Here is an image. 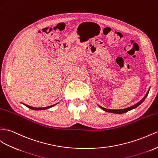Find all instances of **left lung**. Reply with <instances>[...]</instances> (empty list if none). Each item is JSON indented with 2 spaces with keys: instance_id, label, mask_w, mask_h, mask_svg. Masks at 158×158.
<instances>
[{
  "instance_id": "8db88e82",
  "label": "left lung",
  "mask_w": 158,
  "mask_h": 158,
  "mask_svg": "<svg viewBox=\"0 0 158 158\" xmlns=\"http://www.w3.org/2000/svg\"><path fill=\"white\" fill-rule=\"evenodd\" d=\"M149 89L148 91L147 94H146V95H145L144 96V98H143L142 99H141V101H139V102L138 103H137L136 104L133 105V106H131V107H129L125 108V109H122V110H108V109L104 108V107H102V106H99V105H98V106H99L101 109H102V110H103V111H106V112L113 113V114H124V113H125V112H127V111H130V110H133V109L136 108L137 106H139V105H140L141 103H142V102H143V101L145 99V98H147V96H148V94H149Z\"/></svg>"
}]
</instances>
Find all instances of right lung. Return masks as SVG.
Wrapping results in <instances>:
<instances>
[{"mask_svg":"<svg viewBox=\"0 0 158 158\" xmlns=\"http://www.w3.org/2000/svg\"><path fill=\"white\" fill-rule=\"evenodd\" d=\"M56 104H57V103H56V104H55V105H52V106L45 107H39V108L31 107V106H28V105H26V104H24V105H25V106H27V107H29V109H31V110H47V109H49V108H51V107H53V106H55V105H56Z\"/></svg>","mask_w":158,"mask_h":158,"instance_id":"add662e5","label":"right lung"}]
</instances>
